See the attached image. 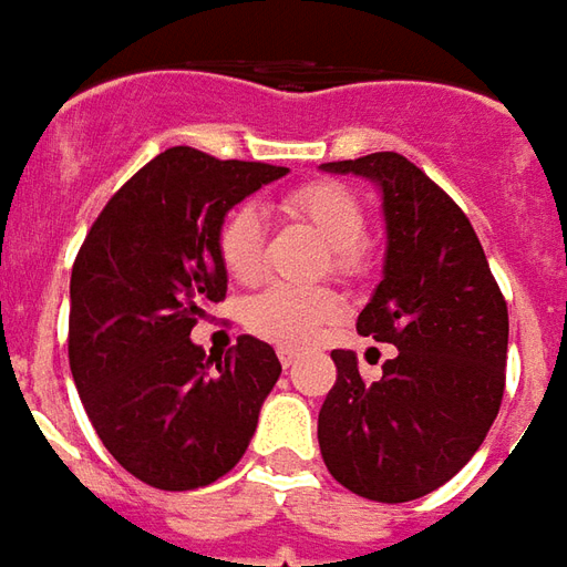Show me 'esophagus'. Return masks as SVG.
I'll return each instance as SVG.
<instances>
[{
    "mask_svg": "<svg viewBox=\"0 0 567 567\" xmlns=\"http://www.w3.org/2000/svg\"><path fill=\"white\" fill-rule=\"evenodd\" d=\"M279 361H282V368H291L297 361V352H291V349H279Z\"/></svg>",
    "mask_w": 567,
    "mask_h": 567,
    "instance_id": "esophagus-1",
    "label": "esophagus"
}]
</instances>
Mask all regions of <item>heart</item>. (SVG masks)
<instances>
[{
	"label": "heart",
	"mask_w": 567,
	"mask_h": 567,
	"mask_svg": "<svg viewBox=\"0 0 567 567\" xmlns=\"http://www.w3.org/2000/svg\"><path fill=\"white\" fill-rule=\"evenodd\" d=\"M279 209L312 227L328 243L331 270L355 279L368 270L370 251L364 246L368 215L361 199L340 182H309L288 190ZM264 215L255 206H236L218 227V258L234 282H255L264 270ZM340 316V297L331 288H288L272 285L246 303L243 319L251 333L285 349H300L319 337Z\"/></svg>",
	"instance_id": "heart-1"
}]
</instances>
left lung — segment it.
<instances>
[{
  "label": "left lung",
  "mask_w": 567,
  "mask_h": 567,
  "mask_svg": "<svg viewBox=\"0 0 567 567\" xmlns=\"http://www.w3.org/2000/svg\"><path fill=\"white\" fill-rule=\"evenodd\" d=\"M321 169L380 185L385 267L358 333L398 346L377 382L361 380L355 352L333 349L321 458L361 498H422L471 462L498 416L507 303L467 215L404 154L377 151Z\"/></svg>",
  "instance_id": "obj_1"
}]
</instances>
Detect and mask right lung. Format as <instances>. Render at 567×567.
<instances>
[{
	"instance_id": "obj_1",
	"label": "right lung",
	"mask_w": 567,
	"mask_h": 567,
	"mask_svg": "<svg viewBox=\"0 0 567 567\" xmlns=\"http://www.w3.org/2000/svg\"><path fill=\"white\" fill-rule=\"evenodd\" d=\"M285 173L166 148L105 203L75 258L72 380L105 450L148 486L187 492L234 471L282 373L248 333L212 368L190 331L227 295L224 215Z\"/></svg>"
}]
</instances>
